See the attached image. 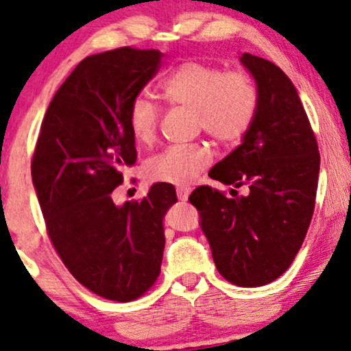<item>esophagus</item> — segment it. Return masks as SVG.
Segmentation results:
<instances>
[{
  "mask_svg": "<svg viewBox=\"0 0 351 351\" xmlns=\"http://www.w3.org/2000/svg\"><path fill=\"white\" fill-rule=\"evenodd\" d=\"M190 193H191L190 186H178V188H176V195H178V199H182V202H186Z\"/></svg>",
  "mask_w": 351,
  "mask_h": 351,
  "instance_id": "34e87169",
  "label": "esophagus"
}]
</instances>
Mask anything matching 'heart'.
Masks as SVG:
<instances>
[{"mask_svg":"<svg viewBox=\"0 0 351 351\" xmlns=\"http://www.w3.org/2000/svg\"><path fill=\"white\" fill-rule=\"evenodd\" d=\"M161 96L171 106L188 108L195 113L196 132H205L219 145H237L252 128L260 105L258 86L243 69L226 71L219 64L202 60L183 61L163 80ZM133 140L149 145L155 140L160 111L146 96H136L126 113ZM211 163L205 145L169 146L152 156L145 175L152 182L188 184Z\"/></svg>","mask_w":351,"mask_h":351,"instance_id":"heart-1","label":"heart"}]
</instances>
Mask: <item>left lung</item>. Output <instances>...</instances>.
<instances>
[{
	"label": "left lung",
	"mask_w": 351,
	"mask_h": 351,
	"mask_svg": "<svg viewBox=\"0 0 351 351\" xmlns=\"http://www.w3.org/2000/svg\"><path fill=\"white\" fill-rule=\"evenodd\" d=\"M260 105L243 143L210 169L213 180L250 193L226 198L198 186L190 196L219 275L238 287L282 276L302 248L317 198L319 153L293 83L271 61L243 53ZM237 191V190H232Z\"/></svg>",
	"instance_id": "1"
}]
</instances>
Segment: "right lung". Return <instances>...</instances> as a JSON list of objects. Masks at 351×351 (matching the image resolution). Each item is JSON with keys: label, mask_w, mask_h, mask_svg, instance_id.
Masks as SVG:
<instances>
[{"label": "right lung", "mask_w": 351, "mask_h": 351, "mask_svg": "<svg viewBox=\"0 0 351 351\" xmlns=\"http://www.w3.org/2000/svg\"><path fill=\"white\" fill-rule=\"evenodd\" d=\"M163 53L132 46L91 55L64 80L41 123L32 178L46 232L73 276L98 296L133 302L160 276L163 219L178 202L156 183L117 206L123 167L136 161L130 103L161 66Z\"/></svg>", "instance_id": "right-lung-1"}]
</instances>
